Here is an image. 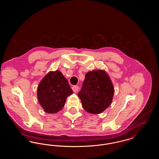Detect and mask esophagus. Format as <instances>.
<instances>
[{"label": "esophagus", "mask_w": 159, "mask_h": 159, "mask_svg": "<svg viewBox=\"0 0 159 159\" xmlns=\"http://www.w3.org/2000/svg\"><path fill=\"white\" fill-rule=\"evenodd\" d=\"M72 89H73V91L74 92H77V91L79 90V86H73L72 87Z\"/></svg>", "instance_id": "1"}]
</instances>
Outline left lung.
<instances>
[{
    "instance_id": "8db88e82",
    "label": "left lung",
    "mask_w": 159,
    "mask_h": 159,
    "mask_svg": "<svg viewBox=\"0 0 159 159\" xmlns=\"http://www.w3.org/2000/svg\"><path fill=\"white\" fill-rule=\"evenodd\" d=\"M114 88L108 73L101 69L88 71L78 93L83 108L91 114L101 113L111 105Z\"/></svg>"
}]
</instances>
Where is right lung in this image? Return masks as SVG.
<instances>
[{
  "label": "right lung",
  "instance_id": "add662e5",
  "mask_svg": "<svg viewBox=\"0 0 159 159\" xmlns=\"http://www.w3.org/2000/svg\"><path fill=\"white\" fill-rule=\"evenodd\" d=\"M73 93L68 80L60 70L48 72L37 89L38 101L48 113H57L61 110L67 98Z\"/></svg>",
  "mask_w": 159,
  "mask_h": 159
}]
</instances>
